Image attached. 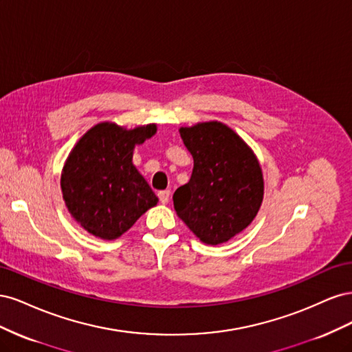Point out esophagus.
<instances>
[{
	"label": "esophagus",
	"instance_id": "1",
	"mask_svg": "<svg viewBox=\"0 0 352 352\" xmlns=\"http://www.w3.org/2000/svg\"><path fill=\"white\" fill-rule=\"evenodd\" d=\"M158 198H160V201L163 202V204H167L168 199H170V190H168V189L160 190V192H158Z\"/></svg>",
	"mask_w": 352,
	"mask_h": 352
}]
</instances>
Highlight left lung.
<instances>
[{"instance_id":"8db88e82","label":"left lung","mask_w":352,"mask_h":352,"mask_svg":"<svg viewBox=\"0 0 352 352\" xmlns=\"http://www.w3.org/2000/svg\"><path fill=\"white\" fill-rule=\"evenodd\" d=\"M192 154L189 182L176 189L177 216L204 243L228 242L251 225L261 207L264 180L257 157L242 138L220 122L180 127Z\"/></svg>"}]
</instances>
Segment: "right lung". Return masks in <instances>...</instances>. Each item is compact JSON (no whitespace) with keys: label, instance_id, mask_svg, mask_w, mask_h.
<instances>
[{"label":"right lung","instance_id":"obj_1","mask_svg":"<svg viewBox=\"0 0 352 352\" xmlns=\"http://www.w3.org/2000/svg\"><path fill=\"white\" fill-rule=\"evenodd\" d=\"M157 124L124 129L95 124L70 151L61 172L63 199L72 217L91 235L113 241L129 230L158 198L132 163L135 145Z\"/></svg>","mask_w":352,"mask_h":352}]
</instances>
